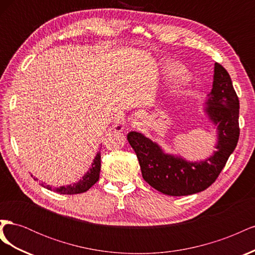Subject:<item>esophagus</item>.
Here are the masks:
<instances>
[{
    "mask_svg": "<svg viewBox=\"0 0 255 255\" xmlns=\"http://www.w3.org/2000/svg\"><path fill=\"white\" fill-rule=\"evenodd\" d=\"M130 127L134 128H138L141 127V122L139 120H133L132 123H130Z\"/></svg>",
    "mask_w": 255,
    "mask_h": 255,
    "instance_id": "obj_1",
    "label": "esophagus"
}]
</instances>
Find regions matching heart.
<instances>
[{
	"mask_svg": "<svg viewBox=\"0 0 255 255\" xmlns=\"http://www.w3.org/2000/svg\"><path fill=\"white\" fill-rule=\"evenodd\" d=\"M160 72L166 79L170 81L184 80L187 78V71L180 63L173 60H167L160 66Z\"/></svg>",
	"mask_w": 255,
	"mask_h": 255,
	"instance_id": "obj_1",
	"label": "heart"
}]
</instances>
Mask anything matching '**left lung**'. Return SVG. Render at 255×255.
<instances>
[{
	"label": "left lung",
	"instance_id": "8db88e82",
	"mask_svg": "<svg viewBox=\"0 0 255 255\" xmlns=\"http://www.w3.org/2000/svg\"><path fill=\"white\" fill-rule=\"evenodd\" d=\"M208 118L217 126L216 151L203 161H187L167 154L140 133L129 132L128 140L134 149L143 180L168 196H188L203 191L216 181L239 138V100L230 74L220 64L214 69L213 89L205 102Z\"/></svg>",
	"mask_w": 255,
	"mask_h": 255
}]
</instances>
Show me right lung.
<instances>
[{
  "mask_svg": "<svg viewBox=\"0 0 255 255\" xmlns=\"http://www.w3.org/2000/svg\"><path fill=\"white\" fill-rule=\"evenodd\" d=\"M100 170H101V154L99 152L94 159V163H92L91 167L89 168V170L85 173L83 179L80 180L78 183H74L72 185H67V186H60V187H52L50 185H44L43 187H45L49 190L58 192V194H61V195L82 194V192L87 191L92 185H95L99 181ZM34 180L38 181V179H35V177Z\"/></svg>",
  "mask_w": 255,
  "mask_h": 255,
  "instance_id": "right-lung-1",
  "label": "right lung"
}]
</instances>
